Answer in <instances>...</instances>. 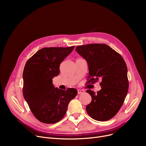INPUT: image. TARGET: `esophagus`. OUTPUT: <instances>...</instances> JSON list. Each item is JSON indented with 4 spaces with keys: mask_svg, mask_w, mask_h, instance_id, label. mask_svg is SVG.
Returning <instances> with one entry per match:
<instances>
[{
    "mask_svg": "<svg viewBox=\"0 0 146 146\" xmlns=\"http://www.w3.org/2000/svg\"><path fill=\"white\" fill-rule=\"evenodd\" d=\"M78 94H83L84 92H85V90H82V89H78Z\"/></svg>",
    "mask_w": 146,
    "mask_h": 146,
    "instance_id": "esophagus-1",
    "label": "esophagus"
}]
</instances>
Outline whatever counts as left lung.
Masks as SVG:
<instances>
[{
    "mask_svg": "<svg viewBox=\"0 0 146 146\" xmlns=\"http://www.w3.org/2000/svg\"><path fill=\"white\" fill-rule=\"evenodd\" d=\"M76 51L85 58L89 66L88 82L99 79L101 89L95 94L86 90L92 97L86 106L89 115L99 121L112 118L123 104L128 89L127 67L124 58L105 44H90L76 47Z\"/></svg>",
    "mask_w": 146,
    "mask_h": 146,
    "instance_id": "8db88e82",
    "label": "left lung"
}]
</instances>
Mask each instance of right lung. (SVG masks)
Segmentation results:
<instances>
[{
  "instance_id": "obj_1",
  "label": "right lung",
  "mask_w": 146,
  "mask_h": 146,
  "mask_svg": "<svg viewBox=\"0 0 146 146\" xmlns=\"http://www.w3.org/2000/svg\"><path fill=\"white\" fill-rule=\"evenodd\" d=\"M69 47H47L38 50L25 64L23 95L35 117L45 124H54L65 115L69 102L78 90L55 88L52 79L60 73V64L72 52Z\"/></svg>"
}]
</instances>
